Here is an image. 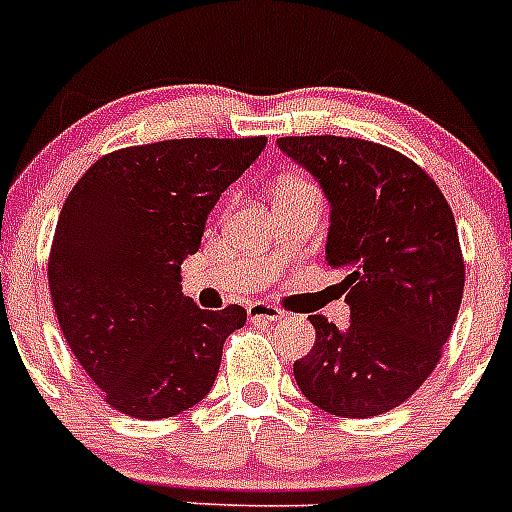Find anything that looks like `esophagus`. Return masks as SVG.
<instances>
[{
    "mask_svg": "<svg viewBox=\"0 0 512 512\" xmlns=\"http://www.w3.org/2000/svg\"><path fill=\"white\" fill-rule=\"evenodd\" d=\"M284 318V310H279L277 305H269V302H251L248 305V320L251 323H271V320Z\"/></svg>",
    "mask_w": 512,
    "mask_h": 512,
    "instance_id": "34e87169",
    "label": "esophagus"
}]
</instances>
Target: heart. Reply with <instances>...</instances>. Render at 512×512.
Instances as JSON below:
<instances>
[{"label": "heart", "instance_id": "b5f03b06", "mask_svg": "<svg viewBox=\"0 0 512 512\" xmlns=\"http://www.w3.org/2000/svg\"><path fill=\"white\" fill-rule=\"evenodd\" d=\"M295 184H307V182H305V179H300V176H284L282 182H279L277 189H282V187H295Z\"/></svg>", "mask_w": 512, "mask_h": 512}]
</instances>
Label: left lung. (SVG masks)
Masks as SVG:
<instances>
[{
	"instance_id": "1",
	"label": "left lung",
	"mask_w": 512,
	"mask_h": 512,
	"mask_svg": "<svg viewBox=\"0 0 512 512\" xmlns=\"http://www.w3.org/2000/svg\"><path fill=\"white\" fill-rule=\"evenodd\" d=\"M279 148L330 202L328 264L346 277L351 323L312 315L315 346L295 361L302 395L341 418L408 400L441 359L464 295V256L449 202L395 148L341 135H289Z\"/></svg>"
}]
</instances>
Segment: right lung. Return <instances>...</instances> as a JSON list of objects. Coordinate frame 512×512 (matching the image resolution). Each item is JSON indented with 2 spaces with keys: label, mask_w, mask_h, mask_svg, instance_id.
I'll return each mask as SVG.
<instances>
[{
  "label": "right lung",
  "mask_w": 512,
  "mask_h": 512,
  "mask_svg": "<svg viewBox=\"0 0 512 512\" xmlns=\"http://www.w3.org/2000/svg\"><path fill=\"white\" fill-rule=\"evenodd\" d=\"M251 138H174L104 153L69 192L48 259L63 338L130 418H174L215 384L241 305L200 310L182 261L220 194L264 151Z\"/></svg>",
  "instance_id": "obj_1"
}]
</instances>
